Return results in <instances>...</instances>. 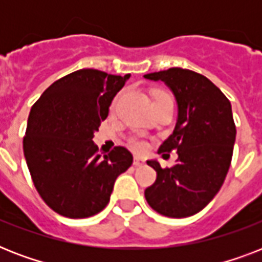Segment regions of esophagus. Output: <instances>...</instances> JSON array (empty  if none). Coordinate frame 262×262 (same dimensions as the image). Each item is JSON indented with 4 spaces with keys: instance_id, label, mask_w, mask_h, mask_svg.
<instances>
[{
    "instance_id": "1",
    "label": "esophagus",
    "mask_w": 262,
    "mask_h": 262,
    "mask_svg": "<svg viewBox=\"0 0 262 262\" xmlns=\"http://www.w3.org/2000/svg\"><path fill=\"white\" fill-rule=\"evenodd\" d=\"M133 164H135L136 167H141V166H144V164H145V160H144L143 158H139V156H136L135 160H133Z\"/></svg>"
}]
</instances>
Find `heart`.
Returning a JSON list of instances; mask_svg holds the SVG:
<instances>
[{
  "label": "heart",
  "mask_w": 262,
  "mask_h": 262,
  "mask_svg": "<svg viewBox=\"0 0 262 262\" xmlns=\"http://www.w3.org/2000/svg\"><path fill=\"white\" fill-rule=\"evenodd\" d=\"M159 95H166V92H163V91H158L155 94V96H159ZM117 100H118V96L114 98V100L111 102V110H114L115 104H117ZM129 144H130V147L133 148V149H136V151L139 152H143L147 149V143H145L143 139H140V137H132V139L129 140Z\"/></svg>",
  "instance_id": "heart-1"
}]
</instances>
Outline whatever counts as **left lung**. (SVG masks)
Wrapping results in <instances>:
<instances>
[{
  "label": "left lung",
  "mask_w": 262,
  "mask_h": 262,
  "mask_svg": "<svg viewBox=\"0 0 262 262\" xmlns=\"http://www.w3.org/2000/svg\"><path fill=\"white\" fill-rule=\"evenodd\" d=\"M144 77L163 81L178 106L174 132L159 148V154L177 149L178 159L167 168L148 160L158 177L145 199L160 215H195L217 194L231 164L236 136L231 103L211 80L189 69L170 68Z\"/></svg>",
  "instance_id": "1"
}]
</instances>
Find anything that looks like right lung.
<instances>
[{"instance_id": "obj_1", "label": "right lung", "mask_w": 262, "mask_h": 262, "mask_svg": "<svg viewBox=\"0 0 262 262\" xmlns=\"http://www.w3.org/2000/svg\"><path fill=\"white\" fill-rule=\"evenodd\" d=\"M129 77L80 69L51 84L31 108L23 141L27 166L43 201L59 215L99 213L117 177L133 163L125 147L102 156L92 141Z\"/></svg>"}]
</instances>
